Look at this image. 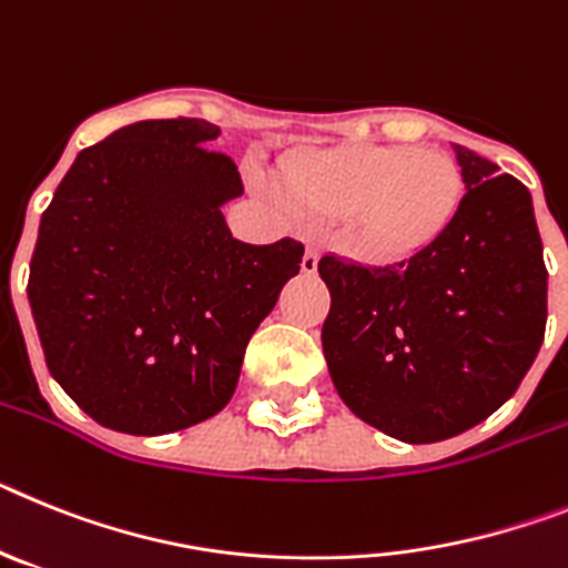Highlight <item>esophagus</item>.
<instances>
[{"label":"esophagus","instance_id":"esophagus-1","mask_svg":"<svg viewBox=\"0 0 568 568\" xmlns=\"http://www.w3.org/2000/svg\"><path fill=\"white\" fill-rule=\"evenodd\" d=\"M317 260H320V254H317V248H314V245H308V248H305V254H303V271L305 274H314V271H317Z\"/></svg>","mask_w":568,"mask_h":568}]
</instances>
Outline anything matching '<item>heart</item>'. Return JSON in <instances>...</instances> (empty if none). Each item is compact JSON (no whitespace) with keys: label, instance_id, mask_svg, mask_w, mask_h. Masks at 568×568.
<instances>
[{"label":"heart","instance_id":"heart-1","mask_svg":"<svg viewBox=\"0 0 568 568\" xmlns=\"http://www.w3.org/2000/svg\"><path fill=\"white\" fill-rule=\"evenodd\" d=\"M288 205L348 220V245L368 260H403L443 234L457 214L463 176L443 151L339 145L291 156L280 176Z\"/></svg>","mask_w":568,"mask_h":568}]
</instances>
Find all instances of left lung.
<instances>
[{"instance_id":"obj_1","label":"left lung","mask_w":568,"mask_h":568,"mask_svg":"<svg viewBox=\"0 0 568 568\" xmlns=\"http://www.w3.org/2000/svg\"><path fill=\"white\" fill-rule=\"evenodd\" d=\"M466 182L443 234L392 265L325 254L332 308L323 352L359 420L403 443H437L509 400L546 334V265L531 194L455 145Z\"/></svg>"}]
</instances>
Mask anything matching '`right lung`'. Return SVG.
Listing matches in <instances>:
<instances>
[{"label": "right lung", "instance_id": "obj_1", "mask_svg": "<svg viewBox=\"0 0 568 568\" xmlns=\"http://www.w3.org/2000/svg\"><path fill=\"white\" fill-rule=\"evenodd\" d=\"M202 120H145L85 148L39 223L28 300L48 372L100 426L165 434L223 412L245 345L303 243L225 225L236 162Z\"/></svg>", "mask_w": 568, "mask_h": 568}]
</instances>
